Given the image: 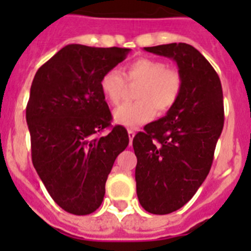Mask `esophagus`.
I'll use <instances>...</instances> for the list:
<instances>
[{
  "mask_svg": "<svg viewBox=\"0 0 251 251\" xmlns=\"http://www.w3.org/2000/svg\"><path fill=\"white\" fill-rule=\"evenodd\" d=\"M127 133H129V139H130V143H131V142H133L134 135H135V130L129 129V130H127Z\"/></svg>",
  "mask_w": 251,
  "mask_h": 251,
  "instance_id": "obj_1",
  "label": "esophagus"
}]
</instances>
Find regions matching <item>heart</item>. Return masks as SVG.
<instances>
[{
  "label": "heart",
  "instance_id": "heart-1",
  "mask_svg": "<svg viewBox=\"0 0 251 251\" xmlns=\"http://www.w3.org/2000/svg\"><path fill=\"white\" fill-rule=\"evenodd\" d=\"M126 80L141 83L135 98L138 101L127 102L113 113L114 121L126 127H138L151 121L156 110L167 113L178 100L182 91V76L177 69L155 58H138L125 68L124 75L117 70H108L100 79V91L106 101L118 105L124 99Z\"/></svg>",
  "mask_w": 251,
  "mask_h": 251
}]
</instances>
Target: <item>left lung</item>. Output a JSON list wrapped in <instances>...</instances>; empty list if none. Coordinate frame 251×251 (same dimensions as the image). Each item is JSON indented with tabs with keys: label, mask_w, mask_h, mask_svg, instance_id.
<instances>
[{
	"label": "left lung",
	"mask_w": 251,
	"mask_h": 251,
	"mask_svg": "<svg viewBox=\"0 0 251 251\" xmlns=\"http://www.w3.org/2000/svg\"><path fill=\"white\" fill-rule=\"evenodd\" d=\"M145 50L172 58L182 76L173 108L133 139L139 203L165 215L186 204L210 172L224 126L223 90L218 73L194 47L172 43Z\"/></svg>",
	"instance_id": "1"
}]
</instances>
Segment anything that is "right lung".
Instances as JSON below:
<instances>
[{"label":"right lung","instance_id":"obj_1","mask_svg":"<svg viewBox=\"0 0 251 251\" xmlns=\"http://www.w3.org/2000/svg\"><path fill=\"white\" fill-rule=\"evenodd\" d=\"M129 52L69 44L37 70L31 84L25 120L32 164L53 201L70 214L98 210L114 160L129 145L120 125L99 135L112 121L100 79Z\"/></svg>","mask_w":251,"mask_h":251}]
</instances>
